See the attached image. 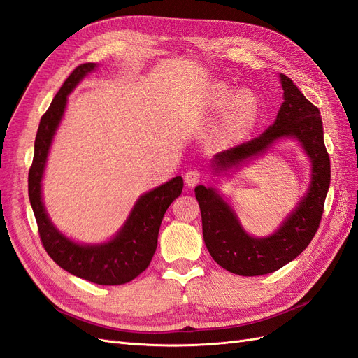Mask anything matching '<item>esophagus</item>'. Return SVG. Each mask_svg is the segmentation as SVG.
Returning a JSON list of instances; mask_svg holds the SVG:
<instances>
[{"instance_id": "1", "label": "esophagus", "mask_w": 358, "mask_h": 358, "mask_svg": "<svg viewBox=\"0 0 358 358\" xmlns=\"http://www.w3.org/2000/svg\"><path fill=\"white\" fill-rule=\"evenodd\" d=\"M200 180H201V173L197 169H191L185 173V183L189 188L199 185Z\"/></svg>"}]
</instances>
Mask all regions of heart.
Segmentation results:
<instances>
[{"mask_svg":"<svg viewBox=\"0 0 358 358\" xmlns=\"http://www.w3.org/2000/svg\"><path fill=\"white\" fill-rule=\"evenodd\" d=\"M209 110L213 115H222L216 129V142L221 146H233L252 133L262 115V103L252 91L236 92L230 85L218 82L210 90Z\"/></svg>","mask_w":358,"mask_h":358,"instance_id":"obj_1","label":"heart"}]
</instances>
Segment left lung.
I'll return each mask as SVG.
<instances>
[{"mask_svg":"<svg viewBox=\"0 0 358 358\" xmlns=\"http://www.w3.org/2000/svg\"><path fill=\"white\" fill-rule=\"evenodd\" d=\"M279 78L284 90V103L280 104L275 124L249 142L216 154L213 167L227 170L264 154L280 137H294L312 159V182L306 197L275 234L254 239L242 230L230 206L215 189L203 185L196 188L206 248L222 268L241 276L276 272L305 251L320 227L330 187V157L324 145L318 107L299 91L288 76L280 74Z\"/></svg>","mask_w":358,"mask_h":358,"instance_id":"1","label":"left lung"}]
</instances>
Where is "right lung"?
Listing matches in <instances>:
<instances>
[{
	"label": "right lung",
	"instance_id": "1",
	"mask_svg": "<svg viewBox=\"0 0 358 358\" xmlns=\"http://www.w3.org/2000/svg\"><path fill=\"white\" fill-rule=\"evenodd\" d=\"M95 66L94 62H86L76 67L62 83L46 113L41 116L34 143V158L28 173V194L37 221L40 241L53 262L69 273L90 282L122 285L145 272L150 264L158 243L162 216L171 201L180 196L183 180L180 176H176L140 197L122 230L115 239L104 245L74 243L53 227L41 203L43 170L46 166L53 134L66 109L67 95Z\"/></svg>",
	"mask_w": 358,
	"mask_h": 358
}]
</instances>
